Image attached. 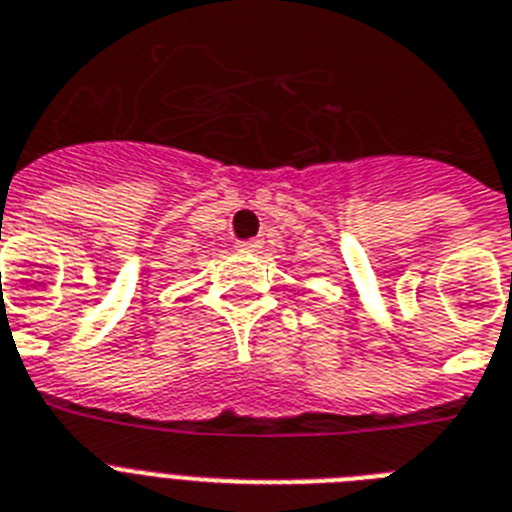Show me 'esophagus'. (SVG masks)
Listing matches in <instances>:
<instances>
[{
  "label": "esophagus",
  "instance_id": "obj_1",
  "mask_svg": "<svg viewBox=\"0 0 512 512\" xmlns=\"http://www.w3.org/2000/svg\"><path fill=\"white\" fill-rule=\"evenodd\" d=\"M260 239H244V242H236V249L239 252H255V249H260Z\"/></svg>",
  "mask_w": 512,
  "mask_h": 512
}]
</instances>
